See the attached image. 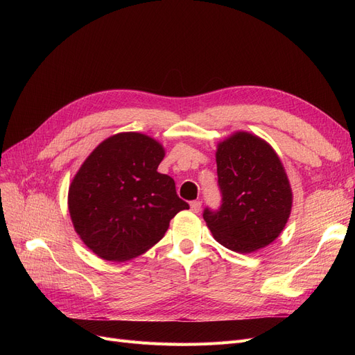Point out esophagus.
<instances>
[{"label":"esophagus","instance_id":"34e87169","mask_svg":"<svg viewBox=\"0 0 355 355\" xmlns=\"http://www.w3.org/2000/svg\"><path fill=\"white\" fill-rule=\"evenodd\" d=\"M191 210L194 211V213H198L200 211V209H201V201L200 200H196V201H191Z\"/></svg>","mask_w":355,"mask_h":355}]
</instances>
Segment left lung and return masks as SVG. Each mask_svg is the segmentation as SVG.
Masks as SVG:
<instances>
[{
  "label": "left lung",
  "instance_id": "left-lung-1",
  "mask_svg": "<svg viewBox=\"0 0 355 355\" xmlns=\"http://www.w3.org/2000/svg\"><path fill=\"white\" fill-rule=\"evenodd\" d=\"M222 204L204 210L214 240L239 253L271 244L292 211V188L280 158L263 139L237 132L218 145Z\"/></svg>",
  "mask_w": 355,
  "mask_h": 355
}]
</instances>
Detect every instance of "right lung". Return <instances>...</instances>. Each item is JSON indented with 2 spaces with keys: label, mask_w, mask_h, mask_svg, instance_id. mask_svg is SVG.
<instances>
[{
  "label": "right lung",
  "mask_w": 355,
  "mask_h": 355,
  "mask_svg": "<svg viewBox=\"0 0 355 355\" xmlns=\"http://www.w3.org/2000/svg\"><path fill=\"white\" fill-rule=\"evenodd\" d=\"M164 148L142 133L114 135L85 158L72 179L68 207L75 232L105 261L124 262L164 237L188 202L158 173Z\"/></svg>",
  "instance_id": "right-lung-1"
}]
</instances>
